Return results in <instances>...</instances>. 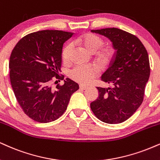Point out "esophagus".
<instances>
[{"mask_svg":"<svg viewBox=\"0 0 160 160\" xmlns=\"http://www.w3.org/2000/svg\"><path fill=\"white\" fill-rule=\"evenodd\" d=\"M88 88V86H86L85 85H82V84H80V88L82 90H86V89H87Z\"/></svg>","mask_w":160,"mask_h":160,"instance_id":"obj_1","label":"esophagus"}]
</instances>
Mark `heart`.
Wrapping results in <instances>:
<instances>
[{
	"label": "heart",
	"instance_id": "1",
	"mask_svg": "<svg viewBox=\"0 0 160 160\" xmlns=\"http://www.w3.org/2000/svg\"><path fill=\"white\" fill-rule=\"evenodd\" d=\"M77 42L90 53H95L103 45V40L95 34L86 33L80 36L77 39ZM72 50V45L68 43L63 48L62 51V59L64 62H68L70 53ZM113 56L112 50L108 48H102L97 52V60L101 65H107L111 60ZM98 74V70L94 66H77L70 72V78L75 81L81 83H88Z\"/></svg>",
	"mask_w": 160,
	"mask_h": 160
}]
</instances>
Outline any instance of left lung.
Here are the masks:
<instances>
[{"instance_id":"left-lung-1","label":"left lung","mask_w":160,"mask_h":160,"mask_svg":"<svg viewBox=\"0 0 160 160\" xmlns=\"http://www.w3.org/2000/svg\"><path fill=\"white\" fill-rule=\"evenodd\" d=\"M91 32L108 38L115 53L110 66L101 76L102 81L112 87H97L99 96L90 107L101 122H124L143 101L151 72L147 50L136 36L121 29L105 28Z\"/></svg>"}]
</instances>
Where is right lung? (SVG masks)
I'll use <instances>...</instances> for the list:
<instances>
[{"label":"right lung","instance_id":"right-lung-1","mask_svg":"<svg viewBox=\"0 0 160 160\" xmlns=\"http://www.w3.org/2000/svg\"><path fill=\"white\" fill-rule=\"evenodd\" d=\"M73 32L41 30L25 36L16 44L9 59V78L17 101L32 120L48 123L59 118L78 91L77 82L66 78L53 89V77L60 79L62 50ZM57 82V81H56Z\"/></svg>","mask_w":160,"mask_h":160}]
</instances>
